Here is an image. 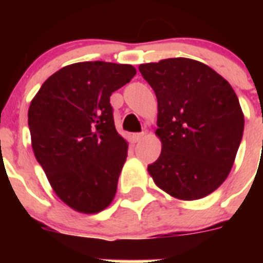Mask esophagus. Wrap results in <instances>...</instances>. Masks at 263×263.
<instances>
[{
    "instance_id": "esophagus-1",
    "label": "esophagus",
    "mask_w": 263,
    "mask_h": 263,
    "mask_svg": "<svg viewBox=\"0 0 263 263\" xmlns=\"http://www.w3.org/2000/svg\"><path fill=\"white\" fill-rule=\"evenodd\" d=\"M145 136H146L145 132H139V133H134L133 134V139H134V141H136V142H139V141H141V139H142Z\"/></svg>"
}]
</instances>
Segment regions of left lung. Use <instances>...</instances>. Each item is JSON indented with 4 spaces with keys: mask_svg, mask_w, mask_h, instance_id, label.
Returning <instances> with one entry per match:
<instances>
[{
    "mask_svg": "<svg viewBox=\"0 0 263 263\" xmlns=\"http://www.w3.org/2000/svg\"><path fill=\"white\" fill-rule=\"evenodd\" d=\"M158 100L162 152L148 174L182 200L212 194L231 173L243 133L233 88L211 67L187 58L139 66Z\"/></svg>",
    "mask_w": 263,
    "mask_h": 263,
    "instance_id": "8db88e82",
    "label": "left lung"
}]
</instances>
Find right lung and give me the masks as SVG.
I'll use <instances>...</instances> for the list:
<instances>
[{"mask_svg": "<svg viewBox=\"0 0 263 263\" xmlns=\"http://www.w3.org/2000/svg\"><path fill=\"white\" fill-rule=\"evenodd\" d=\"M136 73L130 64L75 63L50 76L30 104L36 160L78 212H100L115 197L127 142L116 130L110 96Z\"/></svg>", "mask_w": 263, "mask_h": 263, "instance_id": "obj_1", "label": "right lung"}]
</instances>
